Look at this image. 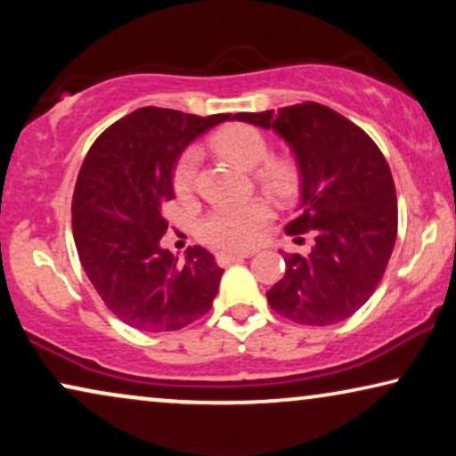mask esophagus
Returning <instances> with one entry per match:
<instances>
[{
  "label": "esophagus",
  "mask_w": 456,
  "mask_h": 456,
  "mask_svg": "<svg viewBox=\"0 0 456 456\" xmlns=\"http://www.w3.org/2000/svg\"><path fill=\"white\" fill-rule=\"evenodd\" d=\"M253 253L255 251H220L216 255V259H217V264H220V265H230V264H234V261L251 257Z\"/></svg>",
  "instance_id": "esophagus-1"
}]
</instances>
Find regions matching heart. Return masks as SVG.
<instances>
[{
  "mask_svg": "<svg viewBox=\"0 0 456 456\" xmlns=\"http://www.w3.org/2000/svg\"><path fill=\"white\" fill-rule=\"evenodd\" d=\"M209 147L236 166L253 170L261 189L278 199H286L298 184V167L290 158L270 155L272 147L265 134L248 124H228L209 136ZM199 151L189 147L174 167V191L189 197L197 186ZM272 217L265 199H247L240 203H222L201 222L203 240L222 248H245L259 239L261 230Z\"/></svg>",
  "mask_w": 456,
  "mask_h": 456,
  "instance_id": "b5f03b06",
  "label": "heart"
}]
</instances>
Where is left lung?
Here are the masks:
<instances>
[{"label":"left lung","mask_w":456,"mask_h":456,"mask_svg":"<svg viewBox=\"0 0 456 456\" xmlns=\"http://www.w3.org/2000/svg\"><path fill=\"white\" fill-rule=\"evenodd\" d=\"M234 118L273 128L295 151L301 205L286 234L315 236L309 255H284V278L267 290V303L303 326L346 320L376 292L396 242L388 161L365 130L315 102Z\"/></svg>","instance_id":"8db88e82"}]
</instances>
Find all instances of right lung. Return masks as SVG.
I'll use <instances>...</instances> for the list:
<instances>
[{
    "label": "right lung",
    "mask_w": 456,
    "mask_h": 456,
    "mask_svg": "<svg viewBox=\"0 0 456 456\" xmlns=\"http://www.w3.org/2000/svg\"><path fill=\"white\" fill-rule=\"evenodd\" d=\"M230 114L141 108L99 134L72 197L78 259L111 314L145 332H172L211 309L224 270L203 247L186 259L159 247L174 166L191 141Z\"/></svg>",
    "instance_id": "1"
}]
</instances>
